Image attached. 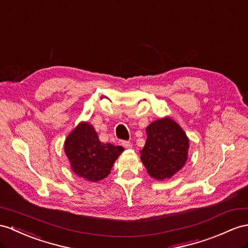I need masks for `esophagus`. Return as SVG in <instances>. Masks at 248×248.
Masks as SVG:
<instances>
[{"mask_svg":"<svg viewBox=\"0 0 248 248\" xmlns=\"http://www.w3.org/2000/svg\"><path fill=\"white\" fill-rule=\"evenodd\" d=\"M122 146H123V147H125V148H131V147H132V145H131V143H130V142H126V141H124V142H122Z\"/></svg>","mask_w":248,"mask_h":248,"instance_id":"34e87169","label":"esophagus"}]
</instances>
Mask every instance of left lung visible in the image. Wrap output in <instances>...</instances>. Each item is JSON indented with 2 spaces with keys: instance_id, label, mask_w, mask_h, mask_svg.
Listing matches in <instances>:
<instances>
[{
  "instance_id": "obj_1",
  "label": "left lung",
  "mask_w": 248,
  "mask_h": 248,
  "mask_svg": "<svg viewBox=\"0 0 248 248\" xmlns=\"http://www.w3.org/2000/svg\"><path fill=\"white\" fill-rule=\"evenodd\" d=\"M147 139L141 150V160L150 177L170 179L187 161L189 140L180 125L165 117L150 123Z\"/></svg>"
}]
</instances>
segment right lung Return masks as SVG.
Wrapping results in <instances>:
<instances>
[{
	"mask_svg": "<svg viewBox=\"0 0 248 248\" xmlns=\"http://www.w3.org/2000/svg\"><path fill=\"white\" fill-rule=\"evenodd\" d=\"M64 150L72 171L90 182H98L110 173L124 148L102 143L93 126L81 122L66 138Z\"/></svg>",
	"mask_w": 248,
	"mask_h": 248,
	"instance_id": "right-lung-1",
	"label": "right lung"
}]
</instances>
